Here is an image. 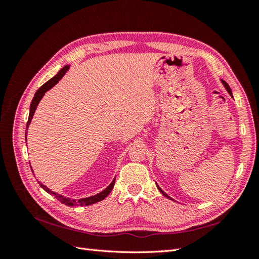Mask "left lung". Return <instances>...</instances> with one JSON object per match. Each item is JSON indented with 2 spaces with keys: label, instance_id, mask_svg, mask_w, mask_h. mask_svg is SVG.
Masks as SVG:
<instances>
[{
  "label": "left lung",
  "instance_id": "obj_1",
  "mask_svg": "<svg viewBox=\"0 0 259 259\" xmlns=\"http://www.w3.org/2000/svg\"><path fill=\"white\" fill-rule=\"evenodd\" d=\"M223 83H224V85H225V87H226V89H227V91L229 92V95H232V90H230V88H229V85H228V84H227V83H226V82H225V81H223ZM157 187H158V186H157ZM158 189L161 191V194H162L163 196H166L167 198H169V199H171V198H170V197H169V196H168L167 194H164V192H163V191H162V190H161L160 188H159V187H158Z\"/></svg>",
  "mask_w": 259,
  "mask_h": 259
}]
</instances>
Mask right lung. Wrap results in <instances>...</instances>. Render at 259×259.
<instances>
[{
    "label": "right lung",
    "mask_w": 259,
    "mask_h": 259,
    "mask_svg": "<svg viewBox=\"0 0 259 259\" xmlns=\"http://www.w3.org/2000/svg\"><path fill=\"white\" fill-rule=\"evenodd\" d=\"M68 69H69V65H65V67H63L61 70L59 71L58 74H57L56 76H53L52 79H50L48 82H46V83L43 84V85L40 88V89H38V90L35 92V95H34V97H33V100H32L31 106H30V114H29V120H27V122H26V131H27V128H29V124L31 123V120H32V118H33V114H34L35 109H36V107H37L38 102H40V100L42 99V97L45 96V93H46L48 90H50L53 85H56V84L58 83V82H59L60 80H61V78L65 74V72H67ZM25 136H26V134H25ZM114 181H115V178L113 179L112 183L107 187L106 189H104L103 191L100 192V194H98V195H96V196H92V197H88V198H82V199H79V200L70 199V198H65V197H63V196H61V195L56 194V192H54V191L49 189L47 186L41 184L40 181H37V183L40 184V186L48 192V194H50V195L54 196L59 201H61L62 203H64V205H67V206H89V205H92V203H96V202H99V201L103 200L104 198H106V197L110 194V192H111V190L113 189Z\"/></svg>",
    "instance_id": "1"
}]
</instances>
